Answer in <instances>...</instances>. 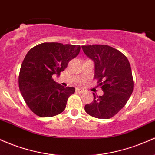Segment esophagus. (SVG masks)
<instances>
[{
    "instance_id": "34e87169",
    "label": "esophagus",
    "mask_w": 155,
    "mask_h": 155,
    "mask_svg": "<svg viewBox=\"0 0 155 155\" xmlns=\"http://www.w3.org/2000/svg\"><path fill=\"white\" fill-rule=\"evenodd\" d=\"M76 93H83V92H84V91H83V90H81V89H79V88H76Z\"/></svg>"
}]
</instances>
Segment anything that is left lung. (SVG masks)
Returning a JSON list of instances; mask_svg holds the SVG:
<instances>
[{
	"label": "left lung",
	"mask_w": 155,
	"mask_h": 155,
	"mask_svg": "<svg viewBox=\"0 0 155 155\" xmlns=\"http://www.w3.org/2000/svg\"><path fill=\"white\" fill-rule=\"evenodd\" d=\"M84 54L95 63V76L102 89L103 96L93 94V101L86 104L88 115L108 119L121 110L128 101L134 88L132 69L124 54L107 45L81 46Z\"/></svg>",
	"instance_id": "1"
}]
</instances>
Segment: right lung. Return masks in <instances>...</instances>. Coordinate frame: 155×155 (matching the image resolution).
Returning <instances> with one entry per match:
<instances>
[{
	"mask_svg": "<svg viewBox=\"0 0 155 155\" xmlns=\"http://www.w3.org/2000/svg\"><path fill=\"white\" fill-rule=\"evenodd\" d=\"M80 45L43 42L31 48L20 67L18 84L27 106L42 118L62 113L75 88L64 87L54 80L77 57Z\"/></svg>",
	"mask_w": 155,
	"mask_h": 155,
	"instance_id": "obj_1",
	"label": "right lung"
}]
</instances>
